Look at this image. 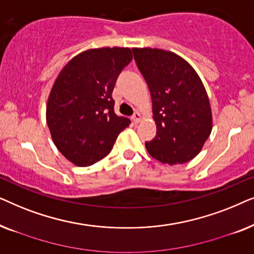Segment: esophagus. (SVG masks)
<instances>
[{
	"instance_id": "34e87169",
	"label": "esophagus",
	"mask_w": 254,
	"mask_h": 254,
	"mask_svg": "<svg viewBox=\"0 0 254 254\" xmlns=\"http://www.w3.org/2000/svg\"><path fill=\"white\" fill-rule=\"evenodd\" d=\"M131 120H133V123L134 124H137V123H140V120H141V113L140 112H135L134 114H133V117H131Z\"/></svg>"
}]
</instances>
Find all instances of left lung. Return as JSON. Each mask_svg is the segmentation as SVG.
I'll return each instance as SVG.
<instances>
[{
	"instance_id": "obj_1",
	"label": "left lung",
	"mask_w": 254,
	"mask_h": 254,
	"mask_svg": "<svg viewBox=\"0 0 254 254\" xmlns=\"http://www.w3.org/2000/svg\"><path fill=\"white\" fill-rule=\"evenodd\" d=\"M134 60L152 100L156 135L145 142L149 154L164 164L193 159L209 137L213 120L209 99L199 75L172 52L133 48Z\"/></svg>"
}]
</instances>
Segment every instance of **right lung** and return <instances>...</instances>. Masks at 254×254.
Returning <instances> with one entry per match:
<instances>
[{
  "mask_svg": "<svg viewBox=\"0 0 254 254\" xmlns=\"http://www.w3.org/2000/svg\"><path fill=\"white\" fill-rule=\"evenodd\" d=\"M131 59L129 48H96L76 55L59 74L46 119L54 144L75 165H92L109 155L129 126L128 118L114 112L112 91Z\"/></svg>",
  "mask_w": 254,
  "mask_h": 254,
  "instance_id": "right-lung-1",
  "label": "right lung"
}]
</instances>
